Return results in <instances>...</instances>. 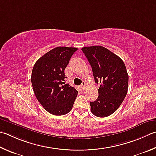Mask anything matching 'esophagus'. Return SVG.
Masks as SVG:
<instances>
[{
  "label": "esophagus",
  "mask_w": 156,
  "mask_h": 156,
  "mask_svg": "<svg viewBox=\"0 0 156 156\" xmlns=\"http://www.w3.org/2000/svg\"><path fill=\"white\" fill-rule=\"evenodd\" d=\"M85 86H86V83H85V82H83V83H82V84L80 85V87H81V89H84V88H85Z\"/></svg>",
  "instance_id": "1"
}]
</instances>
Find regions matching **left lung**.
<instances>
[{
	"instance_id": "obj_1",
	"label": "left lung",
	"mask_w": 156,
	"mask_h": 156,
	"mask_svg": "<svg viewBox=\"0 0 156 156\" xmlns=\"http://www.w3.org/2000/svg\"><path fill=\"white\" fill-rule=\"evenodd\" d=\"M92 67L95 82L100 84L99 96L90 101V111L106 117L118 109L127 95L128 74L123 61L106 48L100 46L82 48Z\"/></svg>"
}]
</instances>
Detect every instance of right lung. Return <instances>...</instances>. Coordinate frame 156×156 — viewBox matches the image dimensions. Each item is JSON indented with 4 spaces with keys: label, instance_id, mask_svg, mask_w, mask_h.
I'll list each match as a JSON object with an SVG mask.
<instances>
[{
    "label": "right lung",
    "instance_id": "add662e5",
    "mask_svg": "<svg viewBox=\"0 0 156 156\" xmlns=\"http://www.w3.org/2000/svg\"><path fill=\"white\" fill-rule=\"evenodd\" d=\"M78 49L57 47L39 58L32 70L31 83L37 99L54 115L70 112L78 95L74 87L65 83V69Z\"/></svg>",
    "mask_w": 156,
    "mask_h": 156
}]
</instances>
